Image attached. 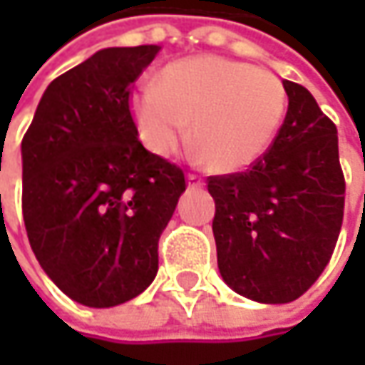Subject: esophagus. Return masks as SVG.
Here are the masks:
<instances>
[{"label": "esophagus", "instance_id": "1", "mask_svg": "<svg viewBox=\"0 0 365 365\" xmlns=\"http://www.w3.org/2000/svg\"><path fill=\"white\" fill-rule=\"evenodd\" d=\"M187 180H189L190 189H199V187H203L205 185L203 178L199 175H195V173H189V175H187Z\"/></svg>", "mask_w": 365, "mask_h": 365}]
</instances>
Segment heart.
Segmentation results:
<instances>
[{
	"instance_id": "1",
	"label": "heart",
	"mask_w": 365,
	"mask_h": 365,
	"mask_svg": "<svg viewBox=\"0 0 365 365\" xmlns=\"http://www.w3.org/2000/svg\"><path fill=\"white\" fill-rule=\"evenodd\" d=\"M284 111L280 78L221 56L168 64L158 85H140L130 95L135 132L154 156L173 154L189 132L215 173H237L259 160L272 146Z\"/></svg>"
}]
</instances>
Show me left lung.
<instances>
[{
    "mask_svg": "<svg viewBox=\"0 0 365 365\" xmlns=\"http://www.w3.org/2000/svg\"><path fill=\"white\" fill-rule=\"evenodd\" d=\"M288 111L245 173L207 178L223 280L252 301H297L329 264L341 232L345 178L337 128L315 97L284 81Z\"/></svg>",
    "mask_w": 365,
    "mask_h": 365,
    "instance_id": "obj_1",
    "label": "left lung"
}]
</instances>
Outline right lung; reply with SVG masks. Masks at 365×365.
I'll use <instances>...</instances> for the list:
<instances>
[{
    "instance_id": "obj_1",
    "label": "right lung",
    "mask_w": 365,
    "mask_h": 365,
    "mask_svg": "<svg viewBox=\"0 0 365 365\" xmlns=\"http://www.w3.org/2000/svg\"><path fill=\"white\" fill-rule=\"evenodd\" d=\"M160 46L106 48L56 77L21 140V213L66 297L106 309L144 292L185 173L142 146L132 85Z\"/></svg>"
}]
</instances>
